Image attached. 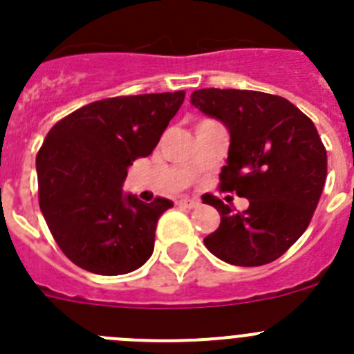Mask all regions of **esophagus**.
<instances>
[{"instance_id":"1","label":"esophagus","mask_w":354,"mask_h":354,"mask_svg":"<svg viewBox=\"0 0 354 354\" xmlns=\"http://www.w3.org/2000/svg\"><path fill=\"white\" fill-rule=\"evenodd\" d=\"M179 205L180 207H186V209H195V207H198L200 202L195 198H180Z\"/></svg>"}]
</instances>
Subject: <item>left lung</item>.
I'll use <instances>...</instances> for the list:
<instances>
[{
    "mask_svg": "<svg viewBox=\"0 0 354 354\" xmlns=\"http://www.w3.org/2000/svg\"><path fill=\"white\" fill-rule=\"evenodd\" d=\"M192 104L227 126L220 189L250 202L237 212L209 193L202 196L221 216L204 245L243 268L277 261L306 230L326 180V149L314 122L283 97L255 90H195Z\"/></svg>",
    "mask_w": 354,
    "mask_h": 354,
    "instance_id": "1",
    "label": "left lung"
}]
</instances>
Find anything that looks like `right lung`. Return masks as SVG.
Here are the masks:
<instances>
[{
	"mask_svg": "<svg viewBox=\"0 0 354 354\" xmlns=\"http://www.w3.org/2000/svg\"><path fill=\"white\" fill-rule=\"evenodd\" d=\"M186 92L109 97L56 122L37 154L39 204L65 257L95 274H126L154 252L171 200L124 195L134 159L147 158Z\"/></svg>",
	"mask_w": 354,
	"mask_h": 354,
	"instance_id": "add662e5",
	"label": "right lung"
}]
</instances>
